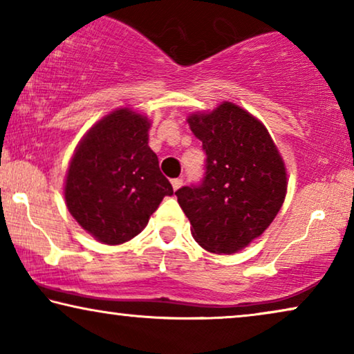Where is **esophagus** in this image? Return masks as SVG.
Masks as SVG:
<instances>
[{"label":"esophagus","mask_w":354,"mask_h":354,"mask_svg":"<svg viewBox=\"0 0 354 354\" xmlns=\"http://www.w3.org/2000/svg\"><path fill=\"white\" fill-rule=\"evenodd\" d=\"M171 183H172V188H174V190H178V188L182 187L183 180H182V178H172Z\"/></svg>","instance_id":"obj_1"}]
</instances>
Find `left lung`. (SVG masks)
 I'll return each instance as SVG.
<instances>
[{"mask_svg": "<svg viewBox=\"0 0 354 354\" xmlns=\"http://www.w3.org/2000/svg\"><path fill=\"white\" fill-rule=\"evenodd\" d=\"M187 122L203 142L206 172L201 185L178 188L177 201L201 248L234 254L263 235L282 207L285 162L264 124L230 101Z\"/></svg>", "mask_w": 354, "mask_h": 354, "instance_id": "1", "label": "left lung"}]
</instances>
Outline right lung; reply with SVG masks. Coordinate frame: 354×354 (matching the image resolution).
I'll return each mask as SVG.
<instances>
[{"mask_svg": "<svg viewBox=\"0 0 354 354\" xmlns=\"http://www.w3.org/2000/svg\"><path fill=\"white\" fill-rule=\"evenodd\" d=\"M151 120L119 108L91 125L77 145L64 183L66 206L82 229L120 245L147 227L174 190L148 147Z\"/></svg>", "mask_w": 354, "mask_h": 354, "instance_id": "1", "label": "right lung"}]
</instances>
